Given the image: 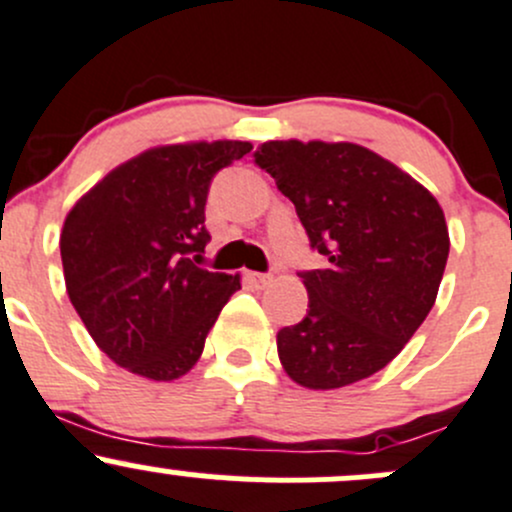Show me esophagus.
I'll use <instances>...</instances> for the list:
<instances>
[{
  "instance_id": "esophagus-1",
  "label": "esophagus",
  "mask_w": 512,
  "mask_h": 512,
  "mask_svg": "<svg viewBox=\"0 0 512 512\" xmlns=\"http://www.w3.org/2000/svg\"><path fill=\"white\" fill-rule=\"evenodd\" d=\"M246 281L254 283L256 288H266L268 283L273 281V276H268V273H256V271H246Z\"/></svg>"
}]
</instances>
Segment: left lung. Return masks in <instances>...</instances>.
Returning <instances> with one entry per match:
<instances>
[{
	"label": "left lung",
	"mask_w": 512,
	"mask_h": 512,
	"mask_svg": "<svg viewBox=\"0 0 512 512\" xmlns=\"http://www.w3.org/2000/svg\"><path fill=\"white\" fill-rule=\"evenodd\" d=\"M256 165L295 204L325 266L303 271L308 315L278 330V360L305 389L372 377L434 308L449 226L434 194L355 142L268 140Z\"/></svg>",
	"instance_id": "8db88e82"
}]
</instances>
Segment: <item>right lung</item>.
Returning a JSON list of instances; mask_svg holds the SVG:
<instances>
[{
  "label": "right lung",
  "mask_w": 512,
  "mask_h": 512,
  "mask_svg": "<svg viewBox=\"0 0 512 512\" xmlns=\"http://www.w3.org/2000/svg\"><path fill=\"white\" fill-rule=\"evenodd\" d=\"M251 142H177L110 170L66 214V291L93 340L118 367L172 382L202 357L241 276L199 268L212 177ZM198 256L194 257L193 254Z\"/></svg>",
  "instance_id": "obj_1"
}]
</instances>
